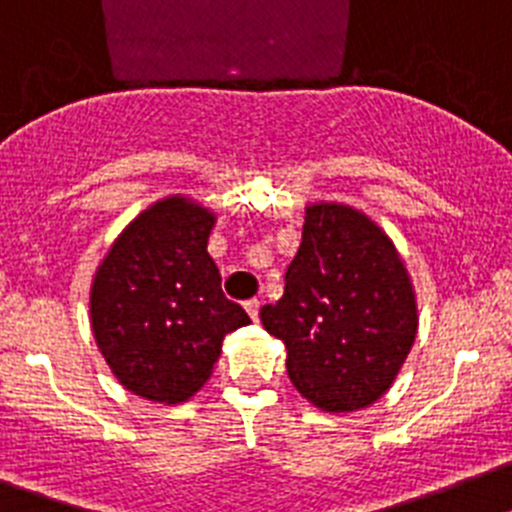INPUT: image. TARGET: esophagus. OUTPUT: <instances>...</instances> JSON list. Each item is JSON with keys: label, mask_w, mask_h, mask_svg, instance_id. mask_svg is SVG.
<instances>
[{"label": "esophagus", "mask_w": 512, "mask_h": 512, "mask_svg": "<svg viewBox=\"0 0 512 512\" xmlns=\"http://www.w3.org/2000/svg\"><path fill=\"white\" fill-rule=\"evenodd\" d=\"M245 308L247 313H250V319L257 321V316H260V301H257V298H250V301H245Z\"/></svg>", "instance_id": "34e87169"}]
</instances>
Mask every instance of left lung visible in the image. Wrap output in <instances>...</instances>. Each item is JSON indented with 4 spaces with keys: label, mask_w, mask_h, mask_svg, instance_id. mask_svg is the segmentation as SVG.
<instances>
[{
    "label": "left lung",
    "mask_w": 512,
    "mask_h": 512,
    "mask_svg": "<svg viewBox=\"0 0 512 512\" xmlns=\"http://www.w3.org/2000/svg\"><path fill=\"white\" fill-rule=\"evenodd\" d=\"M260 321L285 344L293 388L326 413L388 393L416 342L418 306L393 239L347 204L306 206L301 247Z\"/></svg>",
    "instance_id": "1"
}]
</instances>
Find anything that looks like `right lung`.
I'll return each mask as SVG.
<instances>
[{
    "mask_svg": "<svg viewBox=\"0 0 512 512\" xmlns=\"http://www.w3.org/2000/svg\"><path fill=\"white\" fill-rule=\"evenodd\" d=\"M214 224V211L176 193L137 214L96 267V347L124 390L153 403L199 393L224 336L250 324L245 308L222 293L206 250Z\"/></svg>",
    "mask_w": 512,
    "mask_h": 512,
    "instance_id": "1",
    "label": "right lung"
}]
</instances>
